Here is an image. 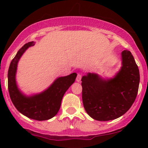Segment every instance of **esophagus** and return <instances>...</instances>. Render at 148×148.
Wrapping results in <instances>:
<instances>
[{
  "instance_id": "obj_1",
  "label": "esophagus",
  "mask_w": 148,
  "mask_h": 148,
  "mask_svg": "<svg viewBox=\"0 0 148 148\" xmlns=\"http://www.w3.org/2000/svg\"><path fill=\"white\" fill-rule=\"evenodd\" d=\"M81 80V74H78L77 76H76V81H77V82H80Z\"/></svg>"
}]
</instances>
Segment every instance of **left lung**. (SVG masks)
<instances>
[{
    "label": "left lung",
    "mask_w": 148,
    "mask_h": 148,
    "mask_svg": "<svg viewBox=\"0 0 148 148\" xmlns=\"http://www.w3.org/2000/svg\"><path fill=\"white\" fill-rule=\"evenodd\" d=\"M121 55L122 66L113 77L104 79L89 72L81 79L84 108L94 120L108 121L120 118L135 101L139 69L130 51H123Z\"/></svg>",
    "instance_id": "left-lung-1"
}]
</instances>
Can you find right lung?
I'll list each match as a JSON object with an SVG mask.
<instances>
[{"mask_svg": "<svg viewBox=\"0 0 148 148\" xmlns=\"http://www.w3.org/2000/svg\"><path fill=\"white\" fill-rule=\"evenodd\" d=\"M35 42L25 44L18 51L8 69V90L12 101L18 112L33 120H47L53 118L60 108L65 92L75 81L77 74L57 78L47 89L40 93L26 95L18 88L16 81L18 62L24 52Z\"/></svg>", "mask_w": 148, "mask_h": 148, "instance_id": "obj_1", "label": "right lung"}]
</instances>
